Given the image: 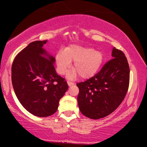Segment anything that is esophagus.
Instances as JSON below:
<instances>
[{
    "label": "esophagus",
    "instance_id": "34e87169",
    "mask_svg": "<svg viewBox=\"0 0 147 147\" xmlns=\"http://www.w3.org/2000/svg\"><path fill=\"white\" fill-rule=\"evenodd\" d=\"M67 83H68V85L69 86H72V85H74V84H75L74 82H70V81H68V82H67Z\"/></svg>",
    "mask_w": 147,
    "mask_h": 147
}]
</instances>
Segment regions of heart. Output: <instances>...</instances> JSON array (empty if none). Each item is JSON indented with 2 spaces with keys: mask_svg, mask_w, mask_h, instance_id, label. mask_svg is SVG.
Wrapping results in <instances>:
<instances>
[{
  "mask_svg": "<svg viewBox=\"0 0 147 147\" xmlns=\"http://www.w3.org/2000/svg\"><path fill=\"white\" fill-rule=\"evenodd\" d=\"M55 59L59 74L64 75L71 66V61H74L75 70L70 74V77L78 73L81 78L86 79L93 76L98 70L102 63L103 55L92 48L72 45L64 51L57 52Z\"/></svg>",
  "mask_w": 147,
  "mask_h": 147,
  "instance_id": "b5f03b06",
  "label": "heart"
}]
</instances>
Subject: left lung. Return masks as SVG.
<instances>
[{"instance_id": "obj_1", "label": "left lung", "mask_w": 147, "mask_h": 147, "mask_svg": "<svg viewBox=\"0 0 147 147\" xmlns=\"http://www.w3.org/2000/svg\"><path fill=\"white\" fill-rule=\"evenodd\" d=\"M112 57L113 59L95 75L77 84L79 110L90 119H100L112 113L124 100L129 89L130 69L125 55L113 48Z\"/></svg>"}]
</instances>
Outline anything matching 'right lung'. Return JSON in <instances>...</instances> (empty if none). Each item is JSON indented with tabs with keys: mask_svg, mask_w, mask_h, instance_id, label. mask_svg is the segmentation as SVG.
<instances>
[{
	"mask_svg": "<svg viewBox=\"0 0 147 147\" xmlns=\"http://www.w3.org/2000/svg\"><path fill=\"white\" fill-rule=\"evenodd\" d=\"M46 43H30L16 55L11 66V82L18 99L30 113L41 117L56 112L68 88L65 79L57 74L55 58L43 48Z\"/></svg>",
	"mask_w": 147,
	"mask_h": 147,
	"instance_id": "obj_1",
	"label": "right lung"
}]
</instances>
